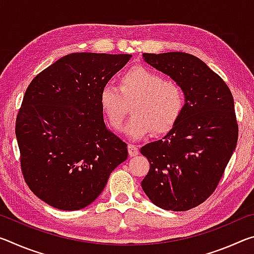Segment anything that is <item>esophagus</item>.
<instances>
[{
	"mask_svg": "<svg viewBox=\"0 0 254 254\" xmlns=\"http://www.w3.org/2000/svg\"><path fill=\"white\" fill-rule=\"evenodd\" d=\"M127 149H128V154H130V157H135L136 154H139V149H137L134 144H128Z\"/></svg>",
	"mask_w": 254,
	"mask_h": 254,
	"instance_id": "esophagus-1",
	"label": "esophagus"
}]
</instances>
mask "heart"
<instances>
[{
  "instance_id": "1",
  "label": "heart",
  "mask_w": 254,
  "mask_h": 254,
  "mask_svg": "<svg viewBox=\"0 0 254 254\" xmlns=\"http://www.w3.org/2000/svg\"><path fill=\"white\" fill-rule=\"evenodd\" d=\"M132 101L133 117L124 131L128 139L140 140L152 130L165 133L175 126L184 111L185 93L178 84L150 68H131L120 78V88L107 84L100 93L102 112L114 130H122L127 102Z\"/></svg>"
}]
</instances>
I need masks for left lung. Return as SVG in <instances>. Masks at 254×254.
I'll return each mask as SVG.
<instances>
[{
	"label": "left lung",
	"mask_w": 254,
	"mask_h": 254,
	"mask_svg": "<svg viewBox=\"0 0 254 254\" xmlns=\"http://www.w3.org/2000/svg\"><path fill=\"white\" fill-rule=\"evenodd\" d=\"M147 64L170 76L185 93V107L161 140L141 148L150 169L141 183L152 203L183 212L215 190L238 142L232 93L220 76L186 53L142 54Z\"/></svg>",
	"instance_id": "1"
}]
</instances>
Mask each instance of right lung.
I'll use <instances>...</instances> for the list:
<instances>
[{
    "mask_svg": "<svg viewBox=\"0 0 254 254\" xmlns=\"http://www.w3.org/2000/svg\"><path fill=\"white\" fill-rule=\"evenodd\" d=\"M131 55L74 53L34 77L15 123L21 168L33 194L55 208L92 204L127 145L106 127L103 86Z\"/></svg>",
    "mask_w": 254,
    "mask_h": 254,
    "instance_id": "add662e5",
    "label": "right lung"
}]
</instances>
